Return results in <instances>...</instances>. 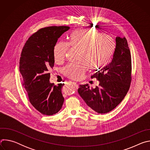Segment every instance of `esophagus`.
I'll list each match as a JSON object with an SVG mask.
<instances>
[{
  "label": "esophagus",
  "mask_w": 150,
  "mask_h": 150,
  "mask_svg": "<svg viewBox=\"0 0 150 150\" xmlns=\"http://www.w3.org/2000/svg\"><path fill=\"white\" fill-rule=\"evenodd\" d=\"M72 83H73V85H74V86L76 88H78V84L77 83H76L75 82H73Z\"/></svg>",
  "instance_id": "esophagus-1"
}]
</instances>
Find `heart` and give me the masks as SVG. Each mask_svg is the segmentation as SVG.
Wrapping results in <instances>:
<instances>
[{"label": "heart", "mask_w": 150, "mask_h": 150, "mask_svg": "<svg viewBox=\"0 0 150 150\" xmlns=\"http://www.w3.org/2000/svg\"><path fill=\"white\" fill-rule=\"evenodd\" d=\"M69 46L78 51L75 64H69L63 68V73L70 79H81L87 68L98 71L103 68L112 58L115 45L113 38L96 30L78 29L69 36L68 45L58 42L53 49V56L56 63L63 62Z\"/></svg>", "instance_id": "heart-1"}]
</instances>
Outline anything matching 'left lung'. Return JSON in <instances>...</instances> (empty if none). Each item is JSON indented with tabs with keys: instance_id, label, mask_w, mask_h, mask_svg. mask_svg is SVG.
I'll use <instances>...</instances> for the list:
<instances>
[{
	"instance_id": "left-lung-1",
	"label": "left lung",
	"mask_w": 150,
	"mask_h": 150,
	"mask_svg": "<svg viewBox=\"0 0 150 150\" xmlns=\"http://www.w3.org/2000/svg\"><path fill=\"white\" fill-rule=\"evenodd\" d=\"M131 56L125 37H116L112 62L93 74L99 86L90 88L80 85L78 92L93 112L103 114L114 109L123 100L131 81Z\"/></svg>"
}]
</instances>
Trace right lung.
I'll return each instance as SVG.
<instances>
[{
	"label": "right lung",
	"instance_id": "add662e5",
	"mask_svg": "<svg viewBox=\"0 0 150 150\" xmlns=\"http://www.w3.org/2000/svg\"><path fill=\"white\" fill-rule=\"evenodd\" d=\"M69 28L52 26L40 29L28 38L21 53L19 71L24 88L31 104L45 115L57 113L64 102V83H51L48 71L54 67L53 49L58 38Z\"/></svg>",
	"mask_w": 150,
	"mask_h": 150
}]
</instances>
